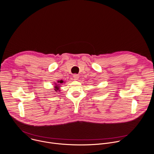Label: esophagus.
<instances>
[{"instance_id": "1", "label": "esophagus", "mask_w": 154, "mask_h": 154, "mask_svg": "<svg viewBox=\"0 0 154 154\" xmlns=\"http://www.w3.org/2000/svg\"><path fill=\"white\" fill-rule=\"evenodd\" d=\"M73 78H74V80H78V79H79V74H74V75H73Z\"/></svg>"}]
</instances>
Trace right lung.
<instances>
[{"label":"right lung","mask_w":154,"mask_h":154,"mask_svg":"<svg viewBox=\"0 0 154 154\" xmlns=\"http://www.w3.org/2000/svg\"><path fill=\"white\" fill-rule=\"evenodd\" d=\"M63 80H60V81H59L58 82V83H59V84H60V83H63ZM59 84H58V85H59ZM58 85H56V86H55V91H59V86H58ZM60 91V90H59Z\"/></svg>","instance_id":"right-lung-1"}]
</instances>
